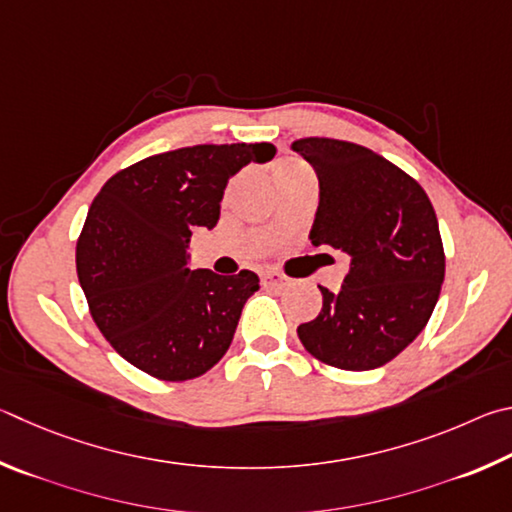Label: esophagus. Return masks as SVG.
Here are the masks:
<instances>
[{"instance_id":"esophagus-1","label":"esophagus","mask_w":512,"mask_h":512,"mask_svg":"<svg viewBox=\"0 0 512 512\" xmlns=\"http://www.w3.org/2000/svg\"><path fill=\"white\" fill-rule=\"evenodd\" d=\"M263 283L270 285V288H283V285L288 283V279H285V276L281 272H276V270H265L263 272Z\"/></svg>"}]
</instances>
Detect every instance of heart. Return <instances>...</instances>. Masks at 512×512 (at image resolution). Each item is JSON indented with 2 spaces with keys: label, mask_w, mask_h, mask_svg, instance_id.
I'll return each mask as SVG.
<instances>
[{
  "label": "heart",
  "mask_w": 512,
  "mask_h": 512,
  "mask_svg": "<svg viewBox=\"0 0 512 512\" xmlns=\"http://www.w3.org/2000/svg\"><path fill=\"white\" fill-rule=\"evenodd\" d=\"M297 166H301V164H297V161H283V164L276 166L274 173H281V170H290V168H297Z\"/></svg>",
  "instance_id": "b5f03b06"
}]
</instances>
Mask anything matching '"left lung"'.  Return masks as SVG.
I'll return each mask as SVG.
<instances>
[{
	"label": "left lung",
	"mask_w": 512,
	"mask_h": 512,
	"mask_svg": "<svg viewBox=\"0 0 512 512\" xmlns=\"http://www.w3.org/2000/svg\"><path fill=\"white\" fill-rule=\"evenodd\" d=\"M292 150L319 179L312 245L351 256L342 290L319 288L324 306L297 328L299 339L337 369H378L420 335L441 294L445 254L434 206L414 177L357 143L308 137Z\"/></svg>",
	"instance_id": "obj_1"
}]
</instances>
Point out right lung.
<instances>
[{
  "label": "right lung",
  "instance_id": "add662e5",
  "mask_svg": "<svg viewBox=\"0 0 512 512\" xmlns=\"http://www.w3.org/2000/svg\"><path fill=\"white\" fill-rule=\"evenodd\" d=\"M274 155L272 143H206L146 157L107 179L80 231L76 270L94 324L123 360L157 380L184 382L229 351L258 276L191 270L188 242L195 227L218 224L229 177Z\"/></svg>",
  "mask_w": 512,
  "mask_h": 512
}]
</instances>
